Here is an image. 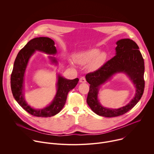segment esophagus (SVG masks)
<instances>
[{
    "mask_svg": "<svg viewBox=\"0 0 154 154\" xmlns=\"http://www.w3.org/2000/svg\"><path fill=\"white\" fill-rule=\"evenodd\" d=\"M79 81L81 83H85L86 82V79H85V77H80Z\"/></svg>",
    "mask_w": 154,
    "mask_h": 154,
    "instance_id": "1",
    "label": "esophagus"
}]
</instances>
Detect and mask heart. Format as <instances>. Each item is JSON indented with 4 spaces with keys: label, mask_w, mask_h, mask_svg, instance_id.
<instances>
[{
    "label": "heart",
    "mask_w": 154,
    "mask_h": 154,
    "mask_svg": "<svg viewBox=\"0 0 154 154\" xmlns=\"http://www.w3.org/2000/svg\"><path fill=\"white\" fill-rule=\"evenodd\" d=\"M97 49H92L82 52L75 56V61L80 64H86L89 63L88 68L91 71L99 69L103 64L106 55L100 53Z\"/></svg>",
    "instance_id": "heart-1"
}]
</instances>
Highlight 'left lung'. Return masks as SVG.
Returning a JSON list of instances; mask_svg holds the SVG:
<instances>
[{"mask_svg":"<svg viewBox=\"0 0 154 154\" xmlns=\"http://www.w3.org/2000/svg\"><path fill=\"white\" fill-rule=\"evenodd\" d=\"M116 55L95 71L86 75L90 84L86 102L97 115L106 118L121 116L132 109L141 98L144 90V63L137 43L130 39H122L116 42ZM125 72L136 85L135 97L126 106L119 109L103 107L97 100L99 86L116 72Z\"/></svg>","mask_w":154,"mask_h":154,"instance_id":"1","label":"left lung"}]
</instances>
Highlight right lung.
<instances>
[{"instance_id":"right-lung-1","label":"right lung","mask_w":154,"mask_h":154,"mask_svg":"<svg viewBox=\"0 0 154 154\" xmlns=\"http://www.w3.org/2000/svg\"><path fill=\"white\" fill-rule=\"evenodd\" d=\"M54 41L48 37H39L31 39L18 53L11 74V88L14 98L25 110L36 117H51L58 113L64 106L68 93L77 85L79 79L67 80L58 76L57 94L52 103L47 107L35 109L25 101L23 96V82L28 61L35 51H39L49 54H55L57 49ZM54 61L56 62L54 59Z\"/></svg>"}]
</instances>
